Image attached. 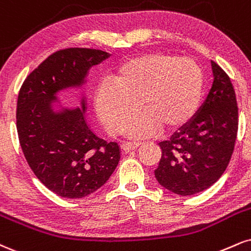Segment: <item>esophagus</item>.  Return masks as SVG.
I'll return each instance as SVG.
<instances>
[{
  "label": "esophagus",
  "instance_id": "1",
  "mask_svg": "<svg viewBox=\"0 0 251 251\" xmlns=\"http://www.w3.org/2000/svg\"><path fill=\"white\" fill-rule=\"evenodd\" d=\"M140 145L141 144L137 143V141H133V143H132V141H124V143L122 144V149L125 151V152H129V151L138 149Z\"/></svg>",
  "mask_w": 251,
  "mask_h": 251
}]
</instances>
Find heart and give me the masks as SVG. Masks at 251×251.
<instances>
[{
  "instance_id": "1",
  "label": "heart",
  "mask_w": 251,
  "mask_h": 251,
  "mask_svg": "<svg viewBox=\"0 0 251 251\" xmlns=\"http://www.w3.org/2000/svg\"><path fill=\"white\" fill-rule=\"evenodd\" d=\"M113 81L97 87L95 107L111 134H119L138 105L145 113L128 123L126 132L147 137L158 125L174 129L198 110L202 96V71L193 59L161 52L134 57L120 66Z\"/></svg>"
}]
</instances>
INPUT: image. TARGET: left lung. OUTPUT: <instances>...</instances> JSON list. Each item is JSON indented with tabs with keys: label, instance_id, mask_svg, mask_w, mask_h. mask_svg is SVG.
Instances as JSON below:
<instances>
[{
	"label": "left lung",
	"instance_id": "1",
	"mask_svg": "<svg viewBox=\"0 0 251 251\" xmlns=\"http://www.w3.org/2000/svg\"><path fill=\"white\" fill-rule=\"evenodd\" d=\"M214 81L194 117L159 144L158 182L181 196L203 192L225 173L238 128L236 96L228 75L212 60Z\"/></svg>",
	"mask_w": 251,
	"mask_h": 251
}]
</instances>
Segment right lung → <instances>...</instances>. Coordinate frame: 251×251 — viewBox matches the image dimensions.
<instances>
[{"label":"right lung","mask_w":251,"mask_h":251,"mask_svg":"<svg viewBox=\"0 0 251 251\" xmlns=\"http://www.w3.org/2000/svg\"><path fill=\"white\" fill-rule=\"evenodd\" d=\"M111 55L101 50L70 48L48 57L24 80L17 99L16 126L23 154L37 179L55 194L80 199L99 189L120 160L117 143L97 137L80 107L59 105L57 95L81 87L93 65Z\"/></svg>","instance_id":"1"}]
</instances>
